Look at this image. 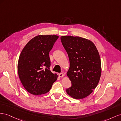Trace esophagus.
Wrapping results in <instances>:
<instances>
[{
    "instance_id": "34e87169",
    "label": "esophagus",
    "mask_w": 121,
    "mask_h": 121,
    "mask_svg": "<svg viewBox=\"0 0 121 121\" xmlns=\"http://www.w3.org/2000/svg\"><path fill=\"white\" fill-rule=\"evenodd\" d=\"M59 76L60 77H63L64 76V74L63 73H59L58 74Z\"/></svg>"
}]
</instances>
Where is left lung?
Segmentation results:
<instances>
[{
	"mask_svg": "<svg viewBox=\"0 0 121 121\" xmlns=\"http://www.w3.org/2000/svg\"><path fill=\"white\" fill-rule=\"evenodd\" d=\"M61 40L69 59L67 75L71 86L67 94L77 99L84 98L95 89L101 73L100 58L93 42L79 36H62Z\"/></svg>",
	"mask_w": 121,
	"mask_h": 121,
	"instance_id": "left-lung-1",
	"label": "left lung"
}]
</instances>
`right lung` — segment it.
Returning a JSON list of instances; mask_svg holds the SVG:
<instances>
[{
    "mask_svg": "<svg viewBox=\"0 0 121 121\" xmlns=\"http://www.w3.org/2000/svg\"><path fill=\"white\" fill-rule=\"evenodd\" d=\"M57 35H37L24 47L20 55L18 72L20 80L30 94L38 95L49 92L58 75L50 70V51Z\"/></svg>",
    "mask_w": 121,
    "mask_h": 121,
    "instance_id": "add662e5",
    "label": "right lung"
}]
</instances>
